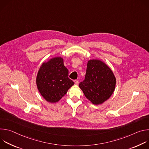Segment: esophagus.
Returning a JSON list of instances; mask_svg holds the SVG:
<instances>
[{
    "mask_svg": "<svg viewBox=\"0 0 149 149\" xmlns=\"http://www.w3.org/2000/svg\"><path fill=\"white\" fill-rule=\"evenodd\" d=\"M74 84H75V85H78V81L77 80H74Z\"/></svg>",
    "mask_w": 149,
    "mask_h": 149,
    "instance_id": "esophagus-1",
    "label": "esophagus"
}]
</instances>
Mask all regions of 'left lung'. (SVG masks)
Here are the masks:
<instances>
[{
	"mask_svg": "<svg viewBox=\"0 0 149 149\" xmlns=\"http://www.w3.org/2000/svg\"><path fill=\"white\" fill-rule=\"evenodd\" d=\"M116 79L111 69L101 61L90 60L85 79L79 84L85 96L95 105L101 104L113 93Z\"/></svg>",
	"mask_w": 149,
	"mask_h": 149,
	"instance_id": "left-lung-1",
	"label": "left lung"
}]
</instances>
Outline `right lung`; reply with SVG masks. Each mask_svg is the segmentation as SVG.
Masks as SVG:
<instances>
[{
	"label": "right lung",
	"instance_id": "1",
	"mask_svg": "<svg viewBox=\"0 0 149 149\" xmlns=\"http://www.w3.org/2000/svg\"><path fill=\"white\" fill-rule=\"evenodd\" d=\"M74 82L68 78V70L61 57L52 58L42 63L36 77L38 89L47 101L58 102Z\"/></svg>",
	"mask_w": 149,
	"mask_h": 149
}]
</instances>
